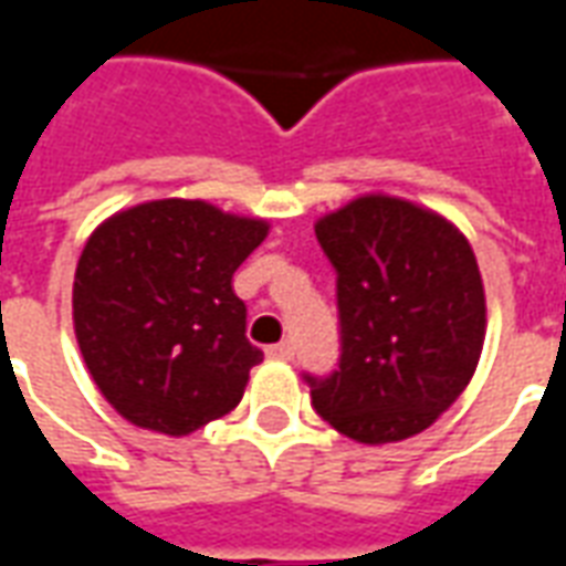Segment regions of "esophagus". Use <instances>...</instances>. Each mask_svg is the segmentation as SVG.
Masks as SVG:
<instances>
[{"mask_svg": "<svg viewBox=\"0 0 566 566\" xmlns=\"http://www.w3.org/2000/svg\"><path fill=\"white\" fill-rule=\"evenodd\" d=\"M266 355L275 357V360H294V345L291 343H279L266 348Z\"/></svg>", "mask_w": 566, "mask_h": 566, "instance_id": "1", "label": "esophagus"}]
</instances>
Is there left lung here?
<instances>
[{"label":"left lung","instance_id":"left-lung-1","mask_svg":"<svg viewBox=\"0 0 566 566\" xmlns=\"http://www.w3.org/2000/svg\"><path fill=\"white\" fill-rule=\"evenodd\" d=\"M336 266L343 360L312 403L343 437L403 442L473 379L485 345V284L467 235L439 211L360 193L315 221Z\"/></svg>","mask_w":566,"mask_h":566}]
</instances>
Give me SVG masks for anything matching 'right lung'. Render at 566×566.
<instances>
[{
	"label": "right lung",
	"mask_w": 566,
	"mask_h": 566,
	"mask_svg": "<svg viewBox=\"0 0 566 566\" xmlns=\"http://www.w3.org/2000/svg\"><path fill=\"white\" fill-rule=\"evenodd\" d=\"M270 221L206 199H148L108 214L72 284V324L91 379L117 416L187 437L227 416L263 352L245 339L233 272Z\"/></svg>",
	"instance_id": "add662e5"
}]
</instances>
